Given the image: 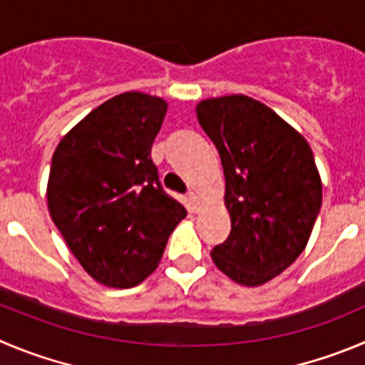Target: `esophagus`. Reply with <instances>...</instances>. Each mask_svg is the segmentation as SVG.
I'll return each mask as SVG.
<instances>
[{
  "mask_svg": "<svg viewBox=\"0 0 365 365\" xmlns=\"http://www.w3.org/2000/svg\"><path fill=\"white\" fill-rule=\"evenodd\" d=\"M187 205H189V209L194 210V212H198L200 210V198L192 192V190L187 192Z\"/></svg>",
  "mask_w": 365,
  "mask_h": 365,
  "instance_id": "1",
  "label": "esophagus"
}]
</instances>
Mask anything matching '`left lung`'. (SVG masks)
<instances>
[{"label": "left lung", "mask_w": 365, "mask_h": 365, "mask_svg": "<svg viewBox=\"0 0 365 365\" xmlns=\"http://www.w3.org/2000/svg\"><path fill=\"white\" fill-rule=\"evenodd\" d=\"M198 122L220 153L230 234L210 252L232 281L259 286L304 250L322 203L308 142L268 106L247 97L207 98Z\"/></svg>", "instance_id": "obj_1"}]
</instances>
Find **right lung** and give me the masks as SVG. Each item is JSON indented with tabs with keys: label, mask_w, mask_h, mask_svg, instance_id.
<instances>
[{
	"label": "right lung",
	"mask_w": 365,
	"mask_h": 365,
	"mask_svg": "<svg viewBox=\"0 0 365 365\" xmlns=\"http://www.w3.org/2000/svg\"><path fill=\"white\" fill-rule=\"evenodd\" d=\"M165 111L158 97L117 95L75 125L52 156L50 216L84 270L106 286L144 281L187 216L151 160Z\"/></svg>",
	"instance_id": "right-lung-1"
}]
</instances>
